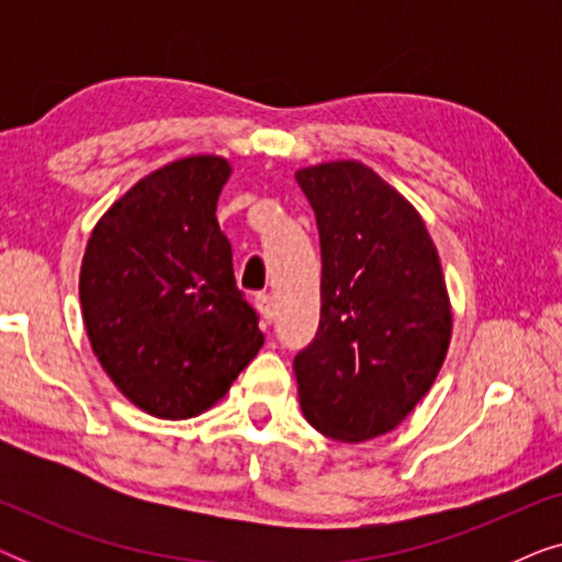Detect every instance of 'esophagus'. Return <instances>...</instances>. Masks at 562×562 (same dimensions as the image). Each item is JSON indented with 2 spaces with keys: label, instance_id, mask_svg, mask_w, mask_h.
Segmentation results:
<instances>
[{
  "label": "esophagus",
  "instance_id": "obj_1",
  "mask_svg": "<svg viewBox=\"0 0 562 562\" xmlns=\"http://www.w3.org/2000/svg\"><path fill=\"white\" fill-rule=\"evenodd\" d=\"M256 310L260 312V317H263L266 322H273V314H276L273 296L271 294H256Z\"/></svg>",
  "mask_w": 562,
  "mask_h": 562
}]
</instances>
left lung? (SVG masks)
<instances>
[{
  "label": "left lung",
  "instance_id": "8db88e82",
  "mask_svg": "<svg viewBox=\"0 0 562 562\" xmlns=\"http://www.w3.org/2000/svg\"><path fill=\"white\" fill-rule=\"evenodd\" d=\"M322 248L319 329L294 358L317 432L366 442L402 425L440 373L452 312L419 212L360 160L299 168Z\"/></svg>",
  "mask_w": 562,
  "mask_h": 562
}]
</instances>
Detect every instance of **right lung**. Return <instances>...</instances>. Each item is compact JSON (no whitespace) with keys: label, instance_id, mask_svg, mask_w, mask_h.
<instances>
[{"label":"right lung","instance_id":"add662e5","mask_svg":"<svg viewBox=\"0 0 562 562\" xmlns=\"http://www.w3.org/2000/svg\"><path fill=\"white\" fill-rule=\"evenodd\" d=\"M229 173L220 156L166 164L102 214L83 252L79 296L91 350L153 417L210 409L263 345L214 214Z\"/></svg>","mask_w":562,"mask_h":562}]
</instances>
